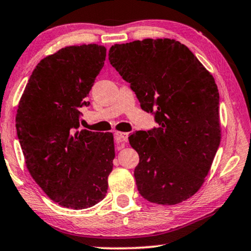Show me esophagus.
Returning <instances> with one entry per match:
<instances>
[{
    "instance_id": "34e87169",
    "label": "esophagus",
    "mask_w": 251,
    "mask_h": 251,
    "mask_svg": "<svg viewBox=\"0 0 251 251\" xmlns=\"http://www.w3.org/2000/svg\"><path fill=\"white\" fill-rule=\"evenodd\" d=\"M129 134L126 132H115V141L118 144H125V142L128 141Z\"/></svg>"
}]
</instances>
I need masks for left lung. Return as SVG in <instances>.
<instances>
[{"mask_svg": "<svg viewBox=\"0 0 251 251\" xmlns=\"http://www.w3.org/2000/svg\"><path fill=\"white\" fill-rule=\"evenodd\" d=\"M109 60L159 125L129 138L140 158L139 193L160 205L186 201L201 188L221 140L213 76L186 46L168 38L114 45Z\"/></svg>", "mask_w": 251, "mask_h": 251, "instance_id": "left-lung-1", "label": "left lung"}]
</instances>
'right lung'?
<instances>
[{
	"instance_id": "obj_1",
	"label": "right lung",
	"mask_w": 251,
	"mask_h": 251,
	"mask_svg": "<svg viewBox=\"0 0 251 251\" xmlns=\"http://www.w3.org/2000/svg\"><path fill=\"white\" fill-rule=\"evenodd\" d=\"M106 48L69 46L45 57L30 76L15 118L25 166L53 202L83 210L105 198L113 134L79 130V109L104 66Z\"/></svg>"
}]
</instances>
